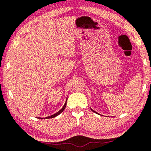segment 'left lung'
I'll use <instances>...</instances> for the list:
<instances>
[{
    "instance_id": "1",
    "label": "left lung",
    "mask_w": 151,
    "mask_h": 151,
    "mask_svg": "<svg viewBox=\"0 0 151 151\" xmlns=\"http://www.w3.org/2000/svg\"><path fill=\"white\" fill-rule=\"evenodd\" d=\"M91 111H93V112H94V113H96V114H99L97 113V112H96V111H94V110H93V109H91Z\"/></svg>"
}]
</instances>
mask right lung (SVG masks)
Wrapping results in <instances>:
<instances>
[{
    "instance_id": "right-lung-1",
    "label": "right lung",
    "mask_w": 151,
    "mask_h": 151,
    "mask_svg": "<svg viewBox=\"0 0 151 151\" xmlns=\"http://www.w3.org/2000/svg\"><path fill=\"white\" fill-rule=\"evenodd\" d=\"M67 99H66V101H65V104H64V106H63V107H62V108L60 109V110L58 112H57L56 114H53V115H51V116H47V117H45V119H52V118H55V117H56L57 116L60 115V114H61L64 110H65V107H66V105H67Z\"/></svg>"
}]
</instances>
